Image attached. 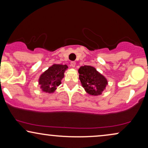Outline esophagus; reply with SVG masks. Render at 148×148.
Here are the masks:
<instances>
[{
	"label": "esophagus",
	"instance_id": "34e87169",
	"mask_svg": "<svg viewBox=\"0 0 148 148\" xmlns=\"http://www.w3.org/2000/svg\"><path fill=\"white\" fill-rule=\"evenodd\" d=\"M75 65H76V62H75L73 61V62H71V66L73 68H74L75 66Z\"/></svg>",
	"mask_w": 148,
	"mask_h": 148
}]
</instances>
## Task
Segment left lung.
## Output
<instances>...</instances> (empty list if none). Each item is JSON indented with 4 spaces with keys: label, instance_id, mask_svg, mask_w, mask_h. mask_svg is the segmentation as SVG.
<instances>
[{
    "label": "left lung",
    "instance_id": "1",
    "mask_svg": "<svg viewBox=\"0 0 148 148\" xmlns=\"http://www.w3.org/2000/svg\"><path fill=\"white\" fill-rule=\"evenodd\" d=\"M78 73L82 86L88 94L94 96H100L106 90L108 80L94 66H81Z\"/></svg>",
    "mask_w": 148,
    "mask_h": 148
}]
</instances>
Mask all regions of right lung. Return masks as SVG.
Here are the masks:
<instances>
[{"instance_id": "1", "label": "right lung", "mask_w": 148, "mask_h": 148, "mask_svg": "<svg viewBox=\"0 0 148 148\" xmlns=\"http://www.w3.org/2000/svg\"><path fill=\"white\" fill-rule=\"evenodd\" d=\"M67 69L68 66L66 64H53L48 67L47 70L40 75L38 79V84L42 92L53 94L57 87L61 84L64 72Z\"/></svg>"}]
</instances>
